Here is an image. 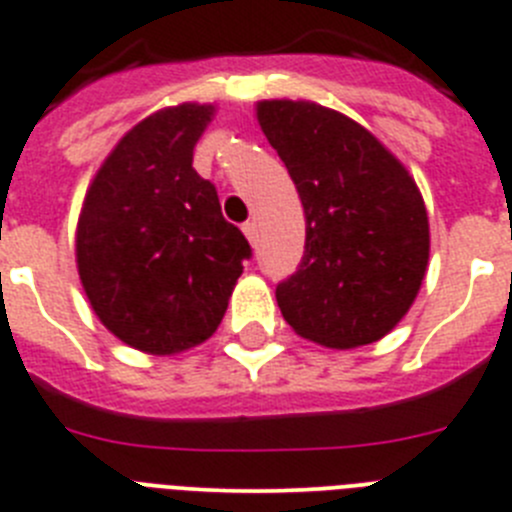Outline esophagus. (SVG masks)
<instances>
[{
  "label": "esophagus",
  "mask_w": 512,
  "mask_h": 512,
  "mask_svg": "<svg viewBox=\"0 0 512 512\" xmlns=\"http://www.w3.org/2000/svg\"><path fill=\"white\" fill-rule=\"evenodd\" d=\"M242 232H245V237L250 239V245L257 247V224L255 222H247L245 227H242Z\"/></svg>",
  "instance_id": "1"
}]
</instances>
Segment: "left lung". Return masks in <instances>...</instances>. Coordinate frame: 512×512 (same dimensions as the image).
I'll use <instances>...</instances> for the list:
<instances>
[{"instance_id": "obj_1", "label": "left lung", "mask_w": 512, "mask_h": 512, "mask_svg": "<svg viewBox=\"0 0 512 512\" xmlns=\"http://www.w3.org/2000/svg\"><path fill=\"white\" fill-rule=\"evenodd\" d=\"M257 122L301 196L306 250L275 288L296 334L331 349L395 329L428 267V214L405 165L347 114L313 101H257Z\"/></svg>"}]
</instances>
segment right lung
<instances>
[{
  "label": "right lung",
  "instance_id": "1",
  "mask_svg": "<svg viewBox=\"0 0 512 512\" xmlns=\"http://www.w3.org/2000/svg\"><path fill=\"white\" fill-rule=\"evenodd\" d=\"M214 112L186 101L137 122L96 170L78 214L86 298L101 324L145 354L206 342L252 255L222 216L214 183L193 170Z\"/></svg>",
  "mask_w": 512,
  "mask_h": 512
}]
</instances>
